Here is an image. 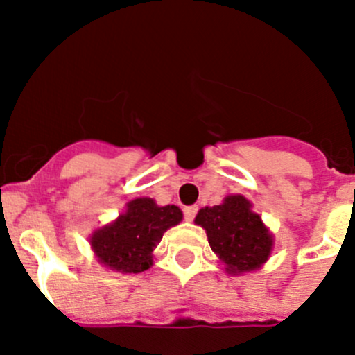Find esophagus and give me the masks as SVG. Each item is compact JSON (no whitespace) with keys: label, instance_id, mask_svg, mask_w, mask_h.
Wrapping results in <instances>:
<instances>
[{"label":"esophagus","instance_id":"1","mask_svg":"<svg viewBox=\"0 0 355 355\" xmlns=\"http://www.w3.org/2000/svg\"><path fill=\"white\" fill-rule=\"evenodd\" d=\"M196 214H198V207H196V205H193V207H185L184 208L185 220H193V218L196 217Z\"/></svg>","mask_w":355,"mask_h":355}]
</instances>
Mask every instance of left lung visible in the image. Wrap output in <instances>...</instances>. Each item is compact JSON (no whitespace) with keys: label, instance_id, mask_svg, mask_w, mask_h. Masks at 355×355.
Here are the masks:
<instances>
[{"label":"left lung","instance_id":"obj_1","mask_svg":"<svg viewBox=\"0 0 355 355\" xmlns=\"http://www.w3.org/2000/svg\"><path fill=\"white\" fill-rule=\"evenodd\" d=\"M194 223L207 231L211 250L230 273L252 271L270 257L271 234L243 196H227L223 205L201 208Z\"/></svg>","mask_w":355,"mask_h":355}]
</instances>
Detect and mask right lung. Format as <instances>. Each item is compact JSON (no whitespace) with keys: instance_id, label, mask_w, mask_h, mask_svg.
Here are the masks:
<instances>
[{"instance_id":"obj_1","label":"right lung","mask_w":355,"mask_h":355,"mask_svg":"<svg viewBox=\"0 0 355 355\" xmlns=\"http://www.w3.org/2000/svg\"><path fill=\"white\" fill-rule=\"evenodd\" d=\"M180 220L182 211L175 205L157 207L150 198H138L114 224L96 231L91 245L98 259L112 270L141 273L152 266V250L162 234Z\"/></svg>"}]
</instances>
